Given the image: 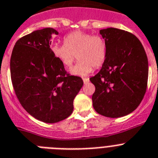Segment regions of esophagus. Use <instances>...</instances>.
I'll return each instance as SVG.
<instances>
[{"label":"esophagus","mask_w":158,"mask_h":158,"mask_svg":"<svg viewBox=\"0 0 158 158\" xmlns=\"http://www.w3.org/2000/svg\"><path fill=\"white\" fill-rule=\"evenodd\" d=\"M83 83H84L85 84H87V83H89V79H88V78H83Z\"/></svg>","instance_id":"34e87169"}]
</instances>
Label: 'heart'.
I'll use <instances>...</instances> for the list:
<instances>
[{"label":"heart","mask_w":158,"mask_h":158,"mask_svg":"<svg viewBox=\"0 0 158 158\" xmlns=\"http://www.w3.org/2000/svg\"><path fill=\"white\" fill-rule=\"evenodd\" d=\"M52 52L65 68H71L76 56L79 62L71 70L73 75H88L103 65L106 56V45L103 38L81 31L65 35L64 45H54Z\"/></svg>","instance_id":"1"}]
</instances>
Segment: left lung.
I'll return each instance as SVG.
<instances>
[{
	"mask_svg": "<svg viewBox=\"0 0 158 158\" xmlns=\"http://www.w3.org/2000/svg\"><path fill=\"white\" fill-rule=\"evenodd\" d=\"M106 56L97 75L90 78L95 91L94 109L108 118L129 114L143 99L148 83V59L142 43L134 34L108 28L100 30Z\"/></svg>",
	"mask_w": 158,
	"mask_h": 158,
	"instance_id": "left-lung-1",
	"label": "left lung"
}]
</instances>
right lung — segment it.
<instances>
[{
  "label": "right lung",
  "mask_w": 158,
  "mask_h": 158,
  "mask_svg": "<svg viewBox=\"0 0 158 158\" xmlns=\"http://www.w3.org/2000/svg\"><path fill=\"white\" fill-rule=\"evenodd\" d=\"M46 28L16 41L10 59L11 80L16 98L32 117L47 123H58L73 111V101L83 81L71 75L51 50L52 34Z\"/></svg>",
  "instance_id": "1"
}]
</instances>
